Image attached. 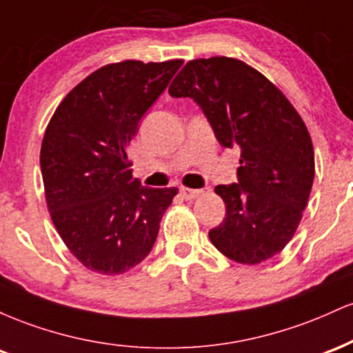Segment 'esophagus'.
<instances>
[{
	"instance_id": "obj_1",
	"label": "esophagus",
	"mask_w": 353,
	"mask_h": 353,
	"mask_svg": "<svg viewBox=\"0 0 353 353\" xmlns=\"http://www.w3.org/2000/svg\"><path fill=\"white\" fill-rule=\"evenodd\" d=\"M202 194L201 189H189V188H181V196L184 197V199L188 201H192L196 199V197H199Z\"/></svg>"
}]
</instances>
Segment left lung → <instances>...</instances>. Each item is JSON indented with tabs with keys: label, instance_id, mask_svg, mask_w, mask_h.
<instances>
[{
	"label": "left lung",
	"instance_id": "left-lung-1",
	"mask_svg": "<svg viewBox=\"0 0 353 353\" xmlns=\"http://www.w3.org/2000/svg\"><path fill=\"white\" fill-rule=\"evenodd\" d=\"M169 94L192 98L219 144L241 149L237 182L216 188L225 217L209 230L210 242L239 264L277 255L299 228L315 176L302 117L264 74L225 56L189 61Z\"/></svg>",
	"mask_w": 353,
	"mask_h": 353
}]
</instances>
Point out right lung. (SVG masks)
Instances as JSON below:
<instances>
[{
  "instance_id": "1",
  "label": "right lung",
  "mask_w": 353,
  "mask_h": 353,
  "mask_svg": "<svg viewBox=\"0 0 353 353\" xmlns=\"http://www.w3.org/2000/svg\"><path fill=\"white\" fill-rule=\"evenodd\" d=\"M182 59L121 61L91 72L61 101L41 144L52 224L86 269L124 274L151 252L176 188L132 177L125 148Z\"/></svg>"
}]
</instances>
